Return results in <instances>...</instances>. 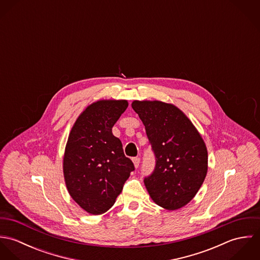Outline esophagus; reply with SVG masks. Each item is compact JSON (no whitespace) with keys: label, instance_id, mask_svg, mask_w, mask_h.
<instances>
[{"label":"esophagus","instance_id":"esophagus-1","mask_svg":"<svg viewBox=\"0 0 260 260\" xmlns=\"http://www.w3.org/2000/svg\"><path fill=\"white\" fill-rule=\"evenodd\" d=\"M132 161H133V163H134L135 168H138L139 163H140V158H139V157H134V158L132 159Z\"/></svg>","mask_w":260,"mask_h":260}]
</instances>
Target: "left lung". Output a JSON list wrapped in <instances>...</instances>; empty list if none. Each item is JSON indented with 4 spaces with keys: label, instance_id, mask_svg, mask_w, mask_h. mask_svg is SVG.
I'll return each instance as SVG.
<instances>
[{
    "label": "left lung",
    "instance_id": "8db88e82",
    "mask_svg": "<svg viewBox=\"0 0 260 260\" xmlns=\"http://www.w3.org/2000/svg\"><path fill=\"white\" fill-rule=\"evenodd\" d=\"M155 154L153 173L144 184L152 200L167 210L188 204L202 185L208 169L206 145L192 122L173 104L133 101Z\"/></svg>",
    "mask_w": 260,
    "mask_h": 260
}]
</instances>
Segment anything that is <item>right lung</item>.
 Returning <instances> with one entry per match:
<instances>
[{"label":"right lung","instance_id":"obj_1","mask_svg":"<svg viewBox=\"0 0 260 260\" xmlns=\"http://www.w3.org/2000/svg\"><path fill=\"white\" fill-rule=\"evenodd\" d=\"M126 100H99L77 118L68 137L63 172L75 202L93 215L108 211L122 192L133 162L124 155L112 128L127 109Z\"/></svg>","mask_w":260,"mask_h":260}]
</instances>
